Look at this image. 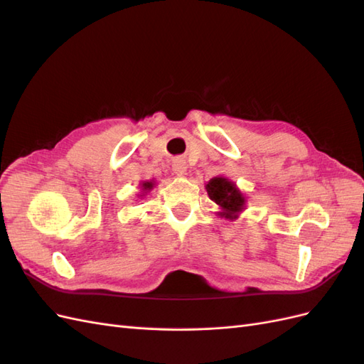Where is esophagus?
<instances>
[{
    "mask_svg": "<svg viewBox=\"0 0 364 364\" xmlns=\"http://www.w3.org/2000/svg\"><path fill=\"white\" fill-rule=\"evenodd\" d=\"M171 165H173V173L176 176H183L186 173V162L183 159H181V158L174 159Z\"/></svg>",
    "mask_w": 364,
    "mask_h": 364,
    "instance_id": "obj_1",
    "label": "esophagus"
}]
</instances>
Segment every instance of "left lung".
I'll return each instance as SVG.
<instances>
[{
  "label": "left lung",
  "mask_w": 364,
  "mask_h": 364,
  "mask_svg": "<svg viewBox=\"0 0 364 364\" xmlns=\"http://www.w3.org/2000/svg\"><path fill=\"white\" fill-rule=\"evenodd\" d=\"M205 188L209 199L220 208L217 215L228 220H237L246 209V196L240 191L235 182L225 176H215L205 185Z\"/></svg>",
  "instance_id": "left-lung-1"
}]
</instances>
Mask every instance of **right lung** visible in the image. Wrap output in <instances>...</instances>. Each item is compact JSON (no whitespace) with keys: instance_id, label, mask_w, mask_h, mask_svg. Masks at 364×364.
<instances>
[{"instance_id":"obj_1","label":"right lung","mask_w":364,"mask_h":364,"mask_svg":"<svg viewBox=\"0 0 364 364\" xmlns=\"http://www.w3.org/2000/svg\"><path fill=\"white\" fill-rule=\"evenodd\" d=\"M155 185H156V182L155 181H144V182H141L139 183V186H141V193L138 194V197H144L147 193H150L153 188H155Z\"/></svg>"}]
</instances>
